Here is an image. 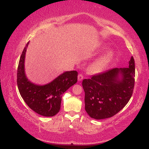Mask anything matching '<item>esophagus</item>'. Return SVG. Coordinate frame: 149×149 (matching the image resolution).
<instances>
[{
  "label": "esophagus",
  "instance_id": "1",
  "mask_svg": "<svg viewBox=\"0 0 149 149\" xmlns=\"http://www.w3.org/2000/svg\"><path fill=\"white\" fill-rule=\"evenodd\" d=\"M83 77H84V76H83V75L82 74H79L78 75V81H81L83 79Z\"/></svg>",
  "mask_w": 149,
  "mask_h": 149
}]
</instances>
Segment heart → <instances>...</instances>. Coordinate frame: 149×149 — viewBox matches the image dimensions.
I'll use <instances>...</instances> for the list:
<instances>
[{
  "mask_svg": "<svg viewBox=\"0 0 149 149\" xmlns=\"http://www.w3.org/2000/svg\"><path fill=\"white\" fill-rule=\"evenodd\" d=\"M113 54V51L109 50L91 63L89 68L91 73L97 74L101 72L111 58Z\"/></svg>",
  "mask_w": 149,
  "mask_h": 149,
  "instance_id": "obj_1",
  "label": "heart"
}]
</instances>
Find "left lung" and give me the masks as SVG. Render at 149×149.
I'll return each instance as SVG.
<instances>
[{"label":"left lung","mask_w":149,"mask_h":149,"mask_svg":"<svg viewBox=\"0 0 149 149\" xmlns=\"http://www.w3.org/2000/svg\"><path fill=\"white\" fill-rule=\"evenodd\" d=\"M135 71L132 56L128 68H114L83 80L85 109L90 117L106 119L125 107L133 94Z\"/></svg>","instance_id":"left-lung-1"}]
</instances>
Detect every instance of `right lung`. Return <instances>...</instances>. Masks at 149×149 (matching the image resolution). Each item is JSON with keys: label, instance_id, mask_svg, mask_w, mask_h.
<instances>
[{"label": "right lung", "instance_id": "add662e5", "mask_svg": "<svg viewBox=\"0 0 149 149\" xmlns=\"http://www.w3.org/2000/svg\"><path fill=\"white\" fill-rule=\"evenodd\" d=\"M29 42L20 57L17 74L19 91L29 107L43 116H53L60 111L63 94L77 81V71H66L45 85L33 83L26 77L25 56Z\"/></svg>", "mask_w": 149, "mask_h": 149}]
</instances>
